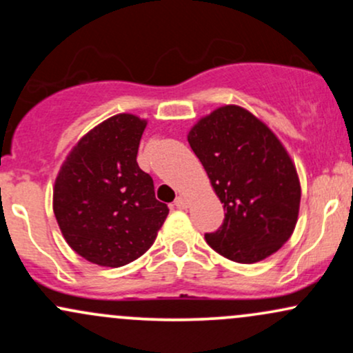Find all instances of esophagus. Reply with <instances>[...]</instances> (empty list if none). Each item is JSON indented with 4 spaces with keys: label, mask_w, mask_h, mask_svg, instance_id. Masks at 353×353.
Listing matches in <instances>:
<instances>
[{
    "label": "esophagus",
    "mask_w": 353,
    "mask_h": 353,
    "mask_svg": "<svg viewBox=\"0 0 353 353\" xmlns=\"http://www.w3.org/2000/svg\"><path fill=\"white\" fill-rule=\"evenodd\" d=\"M176 208H177V209H188V208H189V201L185 199L184 196H179V197H177V199H176Z\"/></svg>",
    "instance_id": "obj_1"
}]
</instances>
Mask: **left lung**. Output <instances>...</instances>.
Segmentation results:
<instances>
[{
  "label": "left lung",
  "instance_id": "8db88e82",
  "mask_svg": "<svg viewBox=\"0 0 353 353\" xmlns=\"http://www.w3.org/2000/svg\"><path fill=\"white\" fill-rule=\"evenodd\" d=\"M188 141L225 210L219 230L205 234L208 244L239 264L277 252L297 224L301 181L272 129L228 104L201 117Z\"/></svg>",
  "mask_w": 353,
  "mask_h": 353
}]
</instances>
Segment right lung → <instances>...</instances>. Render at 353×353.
Returning <instances> with one entry per match:
<instances>
[{
  "instance_id": "right-lung-1",
  "label": "right lung",
  "mask_w": 353,
  "mask_h": 353,
  "mask_svg": "<svg viewBox=\"0 0 353 353\" xmlns=\"http://www.w3.org/2000/svg\"><path fill=\"white\" fill-rule=\"evenodd\" d=\"M148 121L116 114L86 132L61 165L52 210L68 245L86 261L121 267L156 241L169 209L137 165Z\"/></svg>"
}]
</instances>
